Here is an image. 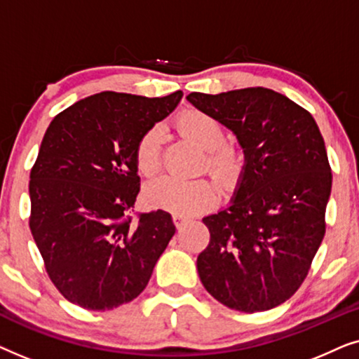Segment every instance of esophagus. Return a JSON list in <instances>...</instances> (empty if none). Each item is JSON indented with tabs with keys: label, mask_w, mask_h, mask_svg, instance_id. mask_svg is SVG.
<instances>
[{
	"label": "esophagus",
	"mask_w": 359,
	"mask_h": 359,
	"mask_svg": "<svg viewBox=\"0 0 359 359\" xmlns=\"http://www.w3.org/2000/svg\"><path fill=\"white\" fill-rule=\"evenodd\" d=\"M184 222H186V217H183V215H180V214H173V224L176 225V227L180 229Z\"/></svg>",
	"instance_id": "34e87169"
}]
</instances>
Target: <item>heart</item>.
Returning a JSON list of instances; mask_svg holds the SVG:
<instances>
[{
    "instance_id": "b5f03b06",
    "label": "heart",
    "mask_w": 359,
    "mask_h": 359,
    "mask_svg": "<svg viewBox=\"0 0 359 359\" xmlns=\"http://www.w3.org/2000/svg\"><path fill=\"white\" fill-rule=\"evenodd\" d=\"M176 127L205 150L204 168L222 183L238 180L245 168V151L240 145L225 140V129L217 117L198 109H188L176 117ZM163 129L150 127L137 140L135 166L140 175L154 176L161 166ZM145 198L151 205L180 215H193L209 209L217 201V189L209 180H180L161 176L147 186Z\"/></svg>"
}]
</instances>
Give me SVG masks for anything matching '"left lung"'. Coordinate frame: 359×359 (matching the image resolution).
I'll use <instances>...</instances> for the list:
<instances>
[{
  "label": "left lung",
  "mask_w": 359,
  "mask_h": 359,
  "mask_svg": "<svg viewBox=\"0 0 359 359\" xmlns=\"http://www.w3.org/2000/svg\"><path fill=\"white\" fill-rule=\"evenodd\" d=\"M188 100L235 132L247 160L230 208L203 219L201 283L233 311H269L301 287L325 235V142L311 112L268 88Z\"/></svg>",
  "instance_id": "1"
}]
</instances>
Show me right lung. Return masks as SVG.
<instances>
[{"label": "right lung", "mask_w": 359, "mask_h": 359, "mask_svg": "<svg viewBox=\"0 0 359 359\" xmlns=\"http://www.w3.org/2000/svg\"><path fill=\"white\" fill-rule=\"evenodd\" d=\"M181 97L102 91L48 126L31 170L29 227L48 278L72 304L111 311L149 284L175 225L165 210L130 217L140 191L134 149Z\"/></svg>", "instance_id": "right-lung-1"}]
</instances>
